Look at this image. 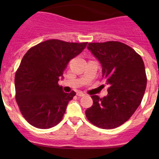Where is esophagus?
<instances>
[{
  "instance_id": "obj_1",
  "label": "esophagus",
  "mask_w": 159,
  "mask_h": 159,
  "mask_svg": "<svg viewBox=\"0 0 159 159\" xmlns=\"http://www.w3.org/2000/svg\"><path fill=\"white\" fill-rule=\"evenodd\" d=\"M77 95H78V97H83V96H84L85 94L83 92H81V91H78V92H77Z\"/></svg>"
}]
</instances>
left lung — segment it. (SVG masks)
I'll return each instance as SVG.
<instances>
[{"label": "left lung", "instance_id": "8db88e82", "mask_svg": "<svg viewBox=\"0 0 159 159\" xmlns=\"http://www.w3.org/2000/svg\"><path fill=\"white\" fill-rule=\"evenodd\" d=\"M88 49L100 62L102 78L109 86L102 98L91 95L86 117L104 129L124 124L139 108L147 84L145 65L134 49L118 41L89 43Z\"/></svg>", "mask_w": 159, "mask_h": 159}]
</instances>
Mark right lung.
Returning a JSON list of instances; mask_svg holds the SVG:
<instances>
[{
    "label": "right lung",
    "instance_id": "add662e5",
    "mask_svg": "<svg viewBox=\"0 0 159 159\" xmlns=\"http://www.w3.org/2000/svg\"><path fill=\"white\" fill-rule=\"evenodd\" d=\"M88 43L48 40L28 51L15 74L16 101L24 118L38 129L57 125L76 93H65L57 82Z\"/></svg>",
    "mask_w": 159,
    "mask_h": 159
}]
</instances>
